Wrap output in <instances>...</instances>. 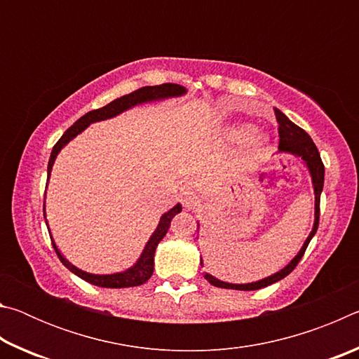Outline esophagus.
Masks as SVG:
<instances>
[{
  "instance_id": "34e87169",
  "label": "esophagus",
  "mask_w": 359,
  "mask_h": 359,
  "mask_svg": "<svg viewBox=\"0 0 359 359\" xmlns=\"http://www.w3.org/2000/svg\"><path fill=\"white\" fill-rule=\"evenodd\" d=\"M199 203H201V199H199V194L191 191V190L185 191L184 196H182V204H184L187 209H194Z\"/></svg>"
}]
</instances>
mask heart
<instances>
[{"label": "heart", "instance_id": "heart-1", "mask_svg": "<svg viewBox=\"0 0 359 359\" xmlns=\"http://www.w3.org/2000/svg\"><path fill=\"white\" fill-rule=\"evenodd\" d=\"M255 136V126L253 125H239L231 131V137L236 139V141H250ZM266 144L264 137L257 136L253 139V149L259 150Z\"/></svg>", "mask_w": 359, "mask_h": 359}]
</instances>
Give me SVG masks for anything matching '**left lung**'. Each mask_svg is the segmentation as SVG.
<instances>
[{
	"instance_id": "obj_1",
	"label": "left lung",
	"mask_w": 359,
	"mask_h": 359,
	"mask_svg": "<svg viewBox=\"0 0 359 359\" xmlns=\"http://www.w3.org/2000/svg\"><path fill=\"white\" fill-rule=\"evenodd\" d=\"M276 118L278 123V137H280V141H278V150L285 151V154L299 156L304 161V165L307 166L309 174H311V177H312V185H313V193H315L313 228L311 231V234H309V238L306 239V242H304V245L301 247V250L297 252L296 257L291 259L290 263L283 267V269L276 272V274H272L266 278H261V280L252 282V283H228V282L218 280V278H215L214 276L204 272V278L210 285H214V287L228 288V290H241V291H253V290L264 288V287H267V285H272L278 280H282V278L287 277L290 272L297 266V263H299L304 252H306V248L309 245V242L312 241V238L318 229L320 196H321V191H323V184H325V166H323V161H321V158H320V151L317 149V145L313 144L312 137L309 136L302 128H299V126L294 125L293 121H291L282 111H278V109H276ZM201 266H203V259H201Z\"/></svg>"
}]
</instances>
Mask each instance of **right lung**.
I'll use <instances>...</instances> for the list:
<instances>
[{"mask_svg":"<svg viewBox=\"0 0 359 359\" xmlns=\"http://www.w3.org/2000/svg\"><path fill=\"white\" fill-rule=\"evenodd\" d=\"M185 93H187V88L182 87V85H177V83H163V85H155V87H142L130 95H125V96H121V98L114 100L112 102H109V104L104 107L95 109V111L87 112L83 117L79 118L76 123L71 126V128L66 130L65 135L60 137V141L53 145L50 160H48V166H47V175L50 177L52 166H53V163H55V158L60 154V150H62L65 145L71 141V139H74L77 135H81V133L87 128L88 125L95 123V121L112 118V117H115V115L128 111V109H131V107H135L137 104H144V102L174 98V96H182ZM179 212H182L180 204H175L172 209L165 212V214L161 215L160 223H158V226L154 231V234L150 236L149 242L145 244L139 259L126 271L115 272V274H106V276L90 274V272L79 269V267H76L74 264H71L69 261L63 257L62 252L58 250V247L55 244V241H53V238H52L50 231H48V234H50L52 245H53V248H55L60 261H62V263L68 267L72 274H76L77 277L83 278L85 282L96 285V287H102V288L139 287V285L147 282L151 277V274H154V258H155L156 247H158V244H160V241L166 236L169 226H171V220L179 214ZM44 218H46V204H44ZM46 224H47V229H50L48 228L47 220H46Z\"/></svg>","mask_w":359,"mask_h":359,"instance_id":"right-lung-1","label":"right lung"}]
</instances>
